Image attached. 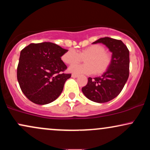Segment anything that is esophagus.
Segmentation results:
<instances>
[{
	"instance_id": "obj_1",
	"label": "esophagus",
	"mask_w": 150,
	"mask_h": 150,
	"mask_svg": "<svg viewBox=\"0 0 150 150\" xmlns=\"http://www.w3.org/2000/svg\"><path fill=\"white\" fill-rule=\"evenodd\" d=\"M72 77H73V78H76V77H77L79 76L78 75H77V74H72Z\"/></svg>"
}]
</instances>
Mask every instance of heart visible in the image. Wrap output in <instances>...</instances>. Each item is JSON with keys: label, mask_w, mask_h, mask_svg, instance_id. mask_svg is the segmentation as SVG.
Here are the masks:
<instances>
[{"label": "heart", "mask_w": 150, "mask_h": 150, "mask_svg": "<svg viewBox=\"0 0 150 150\" xmlns=\"http://www.w3.org/2000/svg\"><path fill=\"white\" fill-rule=\"evenodd\" d=\"M85 59V64L74 65L68 68L70 73L75 74H102L108 69L111 63V56L105 51V49L99 44L89 46L80 50L78 53L69 49L62 56L65 63L73 65Z\"/></svg>", "instance_id": "heart-1"}]
</instances>
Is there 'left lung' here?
Returning <instances> with one entry per match:
<instances>
[{"instance_id":"1","label":"left lung","mask_w":150,"mask_h":150,"mask_svg":"<svg viewBox=\"0 0 150 150\" xmlns=\"http://www.w3.org/2000/svg\"><path fill=\"white\" fill-rule=\"evenodd\" d=\"M104 44L111 55V63L101 76L89 77L87 85L82 88L89 100L105 103L116 98L126 83L129 76V51L123 42L109 37L99 39L93 44Z\"/></svg>"}]
</instances>
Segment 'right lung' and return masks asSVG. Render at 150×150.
I'll use <instances>...</instances> for the list:
<instances>
[{
    "instance_id": "1",
    "label": "right lung",
    "mask_w": 150,
    "mask_h": 150,
    "mask_svg": "<svg viewBox=\"0 0 150 150\" xmlns=\"http://www.w3.org/2000/svg\"><path fill=\"white\" fill-rule=\"evenodd\" d=\"M68 50L51 42L30 44L20 52L17 71L22 92L34 104L51 103L61 95L71 74L61 56Z\"/></svg>"
}]
</instances>
